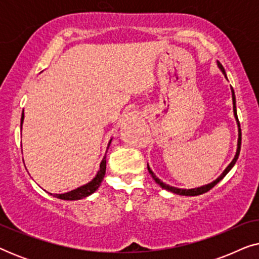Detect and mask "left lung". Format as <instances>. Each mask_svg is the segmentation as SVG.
<instances>
[{
	"instance_id": "left-lung-1",
	"label": "left lung",
	"mask_w": 259,
	"mask_h": 259,
	"mask_svg": "<svg viewBox=\"0 0 259 259\" xmlns=\"http://www.w3.org/2000/svg\"><path fill=\"white\" fill-rule=\"evenodd\" d=\"M217 66L218 68L221 69V72L224 74V76L226 77V80H228V76H226V73H225V69L224 67H223L221 63L217 61ZM231 93H232V105H233V115H235V119H236V122H237V126H238V141H237V150H236V154H235V158L232 159V161L230 162L228 165V167H226L224 171L221 176L218 177L217 179L213 180V182L210 183V184H206V185H203L200 187H194V189H178V187H175V186H171L168 185V184H166L164 182H161L160 179L158 178L157 176L154 175V172L152 171L150 165L147 164V169L148 172H150V175L152 176V178L154 179V182L158 184L159 186L161 187V189H164L166 191H168V192H172V193H176V194H179V196H187V197H192V196H199V194H203L205 192H207V191H210L212 187L214 185H217V184L221 182V180L224 178V177L228 175L230 172V169H231L233 166H235L237 159H238V155H239V152H240V144H242V131H240V125H239V121H238V116H237V108H236V97H235V91H233V88L231 87Z\"/></svg>"
}]
</instances>
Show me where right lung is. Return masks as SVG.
I'll list each match as a JSON object with an SVG mask.
<instances>
[{
  "mask_svg": "<svg viewBox=\"0 0 259 259\" xmlns=\"http://www.w3.org/2000/svg\"><path fill=\"white\" fill-rule=\"evenodd\" d=\"M23 120H24V113L22 112V116H21V131H22V125H23ZM112 143V139L109 140V143L107 145V150L109 147V145ZM106 150V152H107ZM105 173H106V154L104 159H102L101 162H100V168H99V171L97 175L93 179L91 180V182H88L87 184H84V185L80 186V187H76L75 190H72V191H68V192H65V193H60V194H53V196L59 198V199H62V200H79V199H83V198H86L88 196H91L92 193H94L95 191H97L99 187L101 185V182L102 179H104L105 177Z\"/></svg>",
  "mask_w": 259,
  "mask_h": 259,
  "instance_id": "obj_1",
  "label": "right lung"
}]
</instances>
